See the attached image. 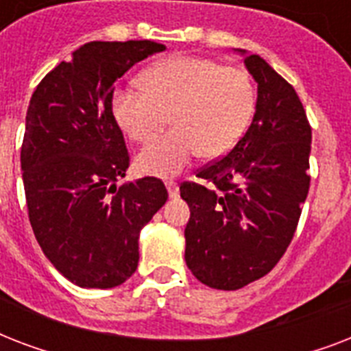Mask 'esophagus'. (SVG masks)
I'll return each mask as SVG.
<instances>
[{
  "instance_id": "34e87169",
  "label": "esophagus",
  "mask_w": 351,
  "mask_h": 351,
  "mask_svg": "<svg viewBox=\"0 0 351 351\" xmlns=\"http://www.w3.org/2000/svg\"><path fill=\"white\" fill-rule=\"evenodd\" d=\"M165 187H167V191H169L171 198L178 197V184L175 180H167L165 182Z\"/></svg>"
}]
</instances>
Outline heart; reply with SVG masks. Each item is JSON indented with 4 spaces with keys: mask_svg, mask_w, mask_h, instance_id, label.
Here are the masks:
<instances>
[{
    "mask_svg": "<svg viewBox=\"0 0 351 351\" xmlns=\"http://www.w3.org/2000/svg\"><path fill=\"white\" fill-rule=\"evenodd\" d=\"M143 87L112 95V114L138 143L153 142L173 120L175 129L138 154L145 175H178L198 153L219 158L237 145L255 111L256 93L242 69L202 56L165 58L142 76Z\"/></svg>",
    "mask_w": 351,
    "mask_h": 351,
    "instance_id": "obj_1",
    "label": "heart"
}]
</instances>
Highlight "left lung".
Instances as JSON below:
<instances>
[{"instance_id": "1", "label": "left lung", "mask_w": 351, "mask_h": 351, "mask_svg": "<svg viewBox=\"0 0 351 351\" xmlns=\"http://www.w3.org/2000/svg\"><path fill=\"white\" fill-rule=\"evenodd\" d=\"M244 63L258 84L251 125L230 153L198 171L213 186H180L191 211L187 267L202 284L226 291L277 266L310 191L311 127L293 85L258 54H245Z\"/></svg>"}]
</instances>
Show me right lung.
<instances>
[{"label":"right lung","mask_w":351,"mask_h":351,"mask_svg":"<svg viewBox=\"0 0 351 351\" xmlns=\"http://www.w3.org/2000/svg\"><path fill=\"white\" fill-rule=\"evenodd\" d=\"M165 45L90 41L54 67L30 98L21 143L29 220L52 266L80 288H114L136 271L138 237L167 200L145 176L117 186L129 167L112 114L114 84Z\"/></svg>","instance_id":"1"}]
</instances>
